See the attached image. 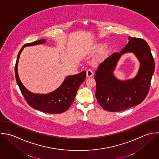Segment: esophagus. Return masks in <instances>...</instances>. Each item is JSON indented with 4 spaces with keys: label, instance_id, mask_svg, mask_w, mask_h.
<instances>
[{
    "label": "esophagus",
    "instance_id": "1",
    "mask_svg": "<svg viewBox=\"0 0 159 159\" xmlns=\"http://www.w3.org/2000/svg\"><path fill=\"white\" fill-rule=\"evenodd\" d=\"M93 74H94V73H93V71L91 69H88L86 71V75H87V77H88V78L93 76Z\"/></svg>",
    "mask_w": 159,
    "mask_h": 159
}]
</instances>
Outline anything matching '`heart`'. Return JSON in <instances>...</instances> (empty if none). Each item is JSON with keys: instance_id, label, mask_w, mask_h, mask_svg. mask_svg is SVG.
I'll return each mask as SVG.
<instances>
[{"instance_id": "obj_1", "label": "heart", "mask_w": 159, "mask_h": 159, "mask_svg": "<svg viewBox=\"0 0 159 159\" xmlns=\"http://www.w3.org/2000/svg\"><path fill=\"white\" fill-rule=\"evenodd\" d=\"M106 46V43H100L98 45L97 49H98V51H102L104 48H105ZM111 50H112V48L111 47L106 48V49H105L100 53V58H102V59H104V58H106L108 55V54L111 52Z\"/></svg>"}]
</instances>
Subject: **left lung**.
<instances>
[{"mask_svg": "<svg viewBox=\"0 0 159 159\" xmlns=\"http://www.w3.org/2000/svg\"><path fill=\"white\" fill-rule=\"evenodd\" d=\"M127 45L120 52L112 53L100 63L96 71V97L104 110L119 111L139 105L146 98L155 70V63L150 47L143 39L129 37ZM132 52L140 62L137 75L125 81L113 75L117 62L122 54Z\"/></svg>", "mask_w": 159, "mask_h": 159, "instance_id": "1", "label": "left lung"}]
</instances>
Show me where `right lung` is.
I'll use <instances>...</instances> for the list:
<instances>
[{"label":"right lung","instance_id":"obj_1","mask_svg":"<svg viewBox=\"0 0 159 159\" xmlns=\"http://www.w3.org/2000/svg\"><path fill=\"white\" fill-rule=\"evenodd\" d=\"M46 42V39H41L26 44L21 48L18 54L15 66L16 81L26 101L32 108L48 113H61L66 111L73 102L80 86L86 78V71L67 76L56 90L46 94H34L28 91L21 82L18 74V60L24 48L41 44Z\"/></svg>","mask_w":159,"mask_h":159}]
</instances>
